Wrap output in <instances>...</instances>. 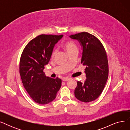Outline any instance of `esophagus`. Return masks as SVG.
Returning a JSON list of instances; mask_svg holds the SVG:
<instances>
[{
    "label": "esophagus",
    "mask_w": 130,
    "mask_h": 130,
    "mask_svg": "<svg viewBox=\"0 0 130 130\" xmlns=\"http://www.w3.org/2000/svg\"><path fill=\"white\" fill-rule=\"evenodd\" d=\"M70 79V78H68V77H64L63 78V81H67V80H69Z\"/></svg>",
    "instance_id": "34e87169"
}]
</instances>
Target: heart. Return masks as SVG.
I'll list each match as a JSON object with an SVG mask.
<instances>
[{"mask_svg": "<svg viewBox=\"0 0 130 130\" xmlns=\"http://www.w3.org/2000/svg\"><path fill=\"white\" fill-rule=\"evenodd\" d=\"M63 48L69 54H70L71 53H73L74 52L78 51L77 45L73 40H69L67 41V42H65L63 45ZM56 52H57L56 50H54L53 51V53H52L53 57L55 56Z\"/></svg>", "mask_w": 130, "mask_h": 130, "instance_id": "b5f03b06", "label": "heart"}]
</instances>
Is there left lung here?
Listing matches in <instances>:
<instances>
[{
    "mask_svg": "<svg viewBox=\"0 0 130 130\" xmlns=\"http://www.w3.org/2000/svg\"><path fill=\"white\" fill-rule=\"evenodd\" d=\"M78 40L82 48L81 63L86 66L84 82H77L75 96L81 102H90L97 99L103 91L108 75L106 53L100 41L94 35L82 32L70 36Z\"/></svg>",
    "mask_w": 130,
    "mask_h": 130,
    "instance_id": "1",
    "label": "left lung"
}]
</instances>
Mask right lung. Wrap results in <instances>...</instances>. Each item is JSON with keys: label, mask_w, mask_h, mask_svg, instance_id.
Segmentation results:
<instances>
[{"label": "right lung", "mask_w": 130, "mask_h": 130, "mask_svg": "<svg viewBox=\"0 0 130 130\" xmlns=\"http://www.w3.org/2000/svg\"><path fill=\"white\" fill-rule=\"evenodd\" d=\"M63 35H40L28 43L20 59L19 73L25 90L36 103L52 102L61 85L57 77H47L43 72L48 64L54 47Z\"/></svg>", "instance_id": "1"}]
</instances>
